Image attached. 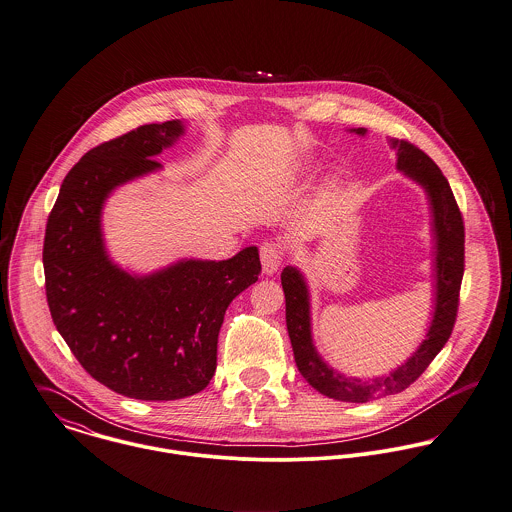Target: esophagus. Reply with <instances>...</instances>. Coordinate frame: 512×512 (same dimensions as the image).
Masks as SVG:
<instances>
[{"mask_svg": "<svg viewBox=\"0 0 512 512\" xmlns=\"http://www.w3.org/2000/svg\"><path fill=\"white\" fill-rule=\"evenodd\" d=\"M283 247L275 241H265L261 245V265H263V273L265 275H273L277 273V269L283 263Z\"/></svg>", "mask_w": 512, "mask_h": 512, "instance_id": "obj_1", "label": "esophagus"}]
</instances>
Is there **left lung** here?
I'll use <instances>...</instances> for the list:
<instances>
[{
  "mask_svg": "<svg viewBox=\"0 0 512 512\" xmlns=\"http://www.w3.org/2000/svg\"><path fill=\"white\" fill-rule=\"evenodd\" d=\"M360 136L366 128H352ZM398 156V170L423 188L431 209L433 233V314L425 338L404 364L378 378H348L328 366L318 354L310 326V293L307 279L297 267H285L281 285L287 303V330L295 352L299 372L308 384L338 402L366 404L370 400L404 392L439 354L451 336L459 289L465 267V227L463 217L453 198L451 186L437 164L406 140H390Z\"/></svg>",
  "mask_w": 512,
  "mask_h": 512,
  "instance_id": "1",
  "label": "left lung"
}]
</instances>
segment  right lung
I'll return each instance as SVG.
<instances>
[{"label":"right lung","instance_id":"obj_1","mask_svg":"<svg viewBox=\"0 0 512 512\" xmlns=\"http://www.w3.org/2000/svg\"><path fill=\"white\" fill-rule=\"evenodd\" d=\"M184 134L182 120L144 124L89 150L65 176L43 243L53 322L81 366L112 392L170 402L202 392L215 374L229 303L259 279L257 247L225 261L182 259L150 275L106 253L103 207Z\"/></svg>","mask_w":512,"mask_h":512}]
</instances>
